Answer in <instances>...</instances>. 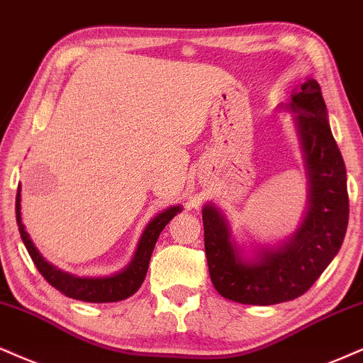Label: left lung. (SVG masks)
<instances>
[{
	"mask_svg": "<svg viewBox=\"0 0 363 363\" xmlns=\"http://www.w3.org/2000/svg\"><path fill=\"white\" fill-rule=\"evenodd\" d=\"M277 111L294 114L308 178L298 229L274 244L247 247L237 242L216 203L202 208L210 279L218 294L242 305L269 306L305 294L338 254L348 225L347 169L318 82L308 77Z\"/></svg>",
	"mask_w": 363,
	"mask_h": 363,
	"instance_id": "1",
	"label": "left lung"
}]
</instances>
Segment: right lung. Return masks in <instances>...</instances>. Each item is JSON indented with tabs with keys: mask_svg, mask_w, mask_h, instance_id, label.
<instances>
[{
	"mask_svg": "<svg viewBox=\"0 0 363 363\" xmlns=\"http://www.w3.org/2000/svg\"><path fill=\"white\" fill-rule=\"evenodd\" d=\"M182 210V205H172L147 222L146 229L143 230L140 237V242L136 245V250H134V256L126 267L109 276H77L53 266L38 252L33 240L30 239L28 232L25 230L23 222H21V186H18L16 194L18 230H20L21 240H23L25 247L28 250L30 257L33 259V264L37 266L40 274L65 296L87 303H114L133 296L145 281L151 254H153L155 244L161 230Z\"/></svg>",
	"mask_w": 363,
	"mask_h": 363,
	"instance_id": "add662e5",
	"label": "right lung"
}]
</instances>
